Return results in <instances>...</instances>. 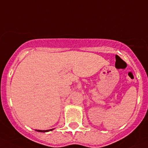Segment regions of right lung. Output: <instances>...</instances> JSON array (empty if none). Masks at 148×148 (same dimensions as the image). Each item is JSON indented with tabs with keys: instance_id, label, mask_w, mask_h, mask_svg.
I'll return each instance as SVG.
<instances>
[{
	"instance_id": "add662e5",
	"label": "right lung",
	"mask_w": 148,
	"mask_h": 148,
	"mask_svg": "<svg viewBox=\"0 0 148 148\" xmlns=\"http://www.w3.org/2000/svg\"><path fill=\"white\" fill-rule=\"evenodd\" d=\"M53 129H49V130H35V131H38V132H43V133H45V132H48V131H53Z\"/></svg>"
}]
</instances>
